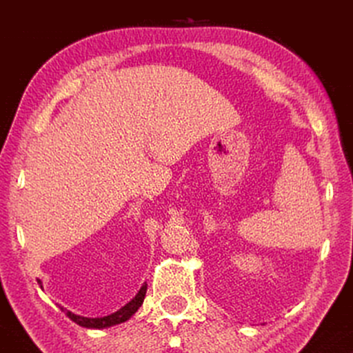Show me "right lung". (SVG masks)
<instances>
[{"label":"right lung","mask_w":353,"mask_h":353,"mask_svg":"<svg viewBox=\"0 0 353 353\" xmlns=\"http://www.w3.org/2000/svg\"><path fill=\"white\" fill-rule=\"evenodd\" d=\"M40 288H41V282L40 280H37ZM146 290H148V285H143L140 291L137 292V296L132 299V301L128 302L126 305L121 307L118 310V312L112 313L109 316H104V318H83V316H79V314H74L68 312L67 308L61 307L62 312L68 316V318L76 322L77 325L81 327H87V328H105V327H112V325H117V324H121V322L128 321L130 316L135 314L137 310H139L141 307L143 301H145V296H146Z\"/></svg>","instance_id":"obj_1"}]
</instances>
